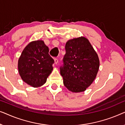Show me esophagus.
I'll list each match as a JSON object with an SVG mask.
<instances>
[{
	"mask_svg": "<svg viewBox=\"0 0 125 125\" xmlns=\"http://www.w3.org/2000/svg\"><path fill=\"white\" fill-rule=\"evenodd\" d=\"M58 63V59H57V58L54 59V63H55V64H57Z\"/></svg>",
	"mask_w": 125,
	"mask_h": 125,
	"instance_id": "1",
	"label": "esophagus"
}]
</instances>
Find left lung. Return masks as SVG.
Here are the masks:
<instances>
[{
	"label": "left lung",
	"mask_w": 125,
	"mask_h": 125,
	"mask_svg": "<svg viewBox=\"0 0 125 125\" xmlns=\"http://www.w3.org/2000/svg\"><path fill=\"white\" fill-rule=\"evenodd\" d=\"M65 50L64 66L60 68L63 84L73 93L84 92L97 76L100 67L97 54L84 37L68 40Z\"/></svg>",
	"instance_id": "1"
}]
</instances>
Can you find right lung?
I'll return each mask as SVG.
<instances>
[{
    "instance_id": "1",
    "label": "right lung",
    "mask_w": 125,
    "mask_h": 125,
    "mask_svg": "<svg viewBox=\"0 0 125 125\" xmlns=\"http://www.w3.org/2000/svg\"><path fill=\"white\" fill-rule=\"evenodd\" d=\"M49 52L42 40L31 41L24 49L18 60V70L25 83L37 88L46 82L54 63Z\"/></svg>"
}]
</instances>
